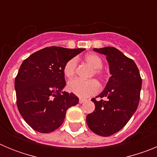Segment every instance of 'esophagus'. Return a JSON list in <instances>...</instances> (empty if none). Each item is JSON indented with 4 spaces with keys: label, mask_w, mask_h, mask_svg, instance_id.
Segmentation results:
<instances>
[{
    "label": "esophagus",
    "mask_w": 157,
    "mask_h": 157,
    "mask_svg": "<svg viewBox=\"0 0 157 157\" xmlns=\"http://www.w3.org/2000/svg\"><path fill=\"white\" fill-rule=\"evenodd\" d=\"M86 101V99H82V98H80L79 99V103L80 104H82L83 102H85Z\"/></svg>",
    "instance_id": "obj_1"
}]
</instances>
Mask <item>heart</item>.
<instances>
[{
	"mask_svg": "<svg viewBox=\"0 0 157 157\" xmlns=\"http://www.w3.org/2000/svg\"><path fill=\"white\" fill-rule=\"evenodd\" d=\"M85 61L94 69L92 75L98 76L100 78H103V72L101 70L103 67V61L100 56L94 53H90L86 55L84 57ZM77 60L76 59H69L68 61L65 63L63 67V74L65 77L71 78L74 76L75 73ZM67 89L72 94L82 98H86L94 95L99 91V84L96 80L89 79L82 80L79 78H75L71 80L67 84Z\"/></svg>",
	"mask_w": 157,
	"mask_h": 157,
	"instance_id": "1",
	"label": "heart"
}]
</instances>
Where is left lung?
Instances as JSON below:
<instances>
[{
	"label": "left lung",
	"instance_id": "left-lung-1",
	"mask_svg": "<svg viewBox=\"0 0 157 157\" xmlns=\"http://www.w3.org/2000/svg\"><path fill=\"white\" fill-rule=\"evenodd\" d=\"M106 56L111 77L106 86L91 101L95 110L86 116V123L93 132L103 137L121 130L138 109L141 89V78L133 59L114 47L94 48Z\"/></svg>",
	"mask_w": 157,
	"mask_h": 157
}]
</instances>
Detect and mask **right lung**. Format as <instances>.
<instances>
[{
  "instance_id": "right-lung-1",
  "label": "right lung",
  "mask_w": 157,
  "mask_h": 157,
  "mask_svg": "<svg viewBox=\"0 0 157 157\" xmlns=\"http://www.w3.org/2000/svg\"><path fill=\"white\" fill-rule=\"evenodd\" d=\"M85 48L51 46L31 54L19 67L15 80L19 113L31 128L50 133L59 127L67 110L78 103L66 86L63 67Z\"/></svg>"
}]
</instances>
